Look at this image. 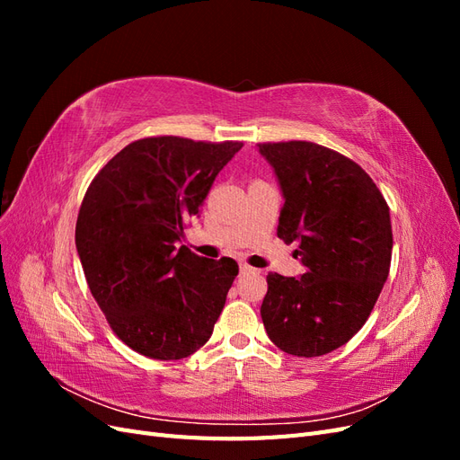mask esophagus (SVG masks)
Segmentation results:
<instances>
[{"label":"esophagus","mask_w":460,"mask_h":460,"mask_svg":"<svg viewBox=\"0 0 460 460\" xmlns=\"http://www.w3.org/2000/svg\"><path fill=\"white\" fill-rule=\"evenodd\" d=\"M240 272H242V274H255L257 270L249 267V264H240Z\"/></svg>","instance_id":"obj_1"}]
</instances>
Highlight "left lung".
<instances>
[{
  "label": "left lung",
  "instance_id": "obj_1",
  "mask_svg": "<svg viewBox=\"0 0 460 460\" xmlns=\"http://www.w3.org/2000/svg\"><path fill=\"white\" fill-rule=\"evenodd\" d=\"M284 207L278 238L299 243L297 278L270 272L261 318L288 355L320 357L349 341L378 301L392 262L389 207L357 163L311 142L259 144Z\"/></svg>",
  "mask_w": 460,
  "mask_h": 460
}]
</instances>
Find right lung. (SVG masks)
I'll return each mask as SVG.
<instances>
[{"instance_id":"obj_1","label":"right lung","mask_w":460,"mask_h":460,"mask_svg":"<svg viewBox=\"0 0 460 460\" xmlns=\"http://www.w3.org/2000/svg\"><path fill=\"white\" fill-rule=\"evenodd\" d=\"M240 149L144 137L119 151L86 191L75 235L82 269L111 328L140 355L178 360L211 338L238 262L174 243Z\"/></svg>"}]
</instances>
